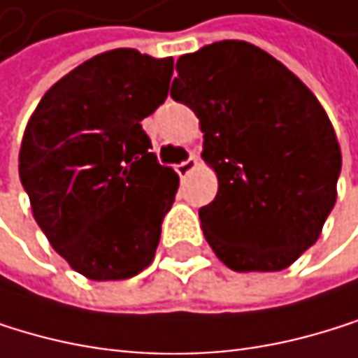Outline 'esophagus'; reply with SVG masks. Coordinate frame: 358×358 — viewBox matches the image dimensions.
Wrapping results in <instances>:
<instances>
[{"label": "esophagus", "mask_w": 358, "mask_h": 358, "mask_svg": "<svg viewBox=\"0 0 358 358\" xmlns=\"http://www.w3.org/2000/svg\"><path fill=\"white\" fill-rule=\"evenodd\" d=\"M196 164H199V159H196V155L192 153V155H189L185 162L177 164V169H175V171H177V175H179V177H187L189 173H192V171L196 169Z\"/></svg>", "instance_id": "34e87169"}]
</instances>
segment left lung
Segmentation results:
<instances>
[{
  "label": "left lung",
  "mask_w": 358,
  "mask_h": 358,
  "mask_svg": "<svg viewBox=\"0 0 358 358\" xmlns=\"http://www.w3.org/2000/svg\"><path fill=\"white\" fill-rule=\"evenodd\" d=\"M171 96L201 120L218 194L205 240L236 272H276L320 238L337 201L341 151L315 94L264 49L205 45L177 60Z\"/></svg>",
  "instance_id": "obj_1"
}]
</instances>
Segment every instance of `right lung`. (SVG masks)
<instances>
[{"label":"right lung","instance_id":"1","mask_svg":"<svg viewBox=\"0 0 358 358\" xmlns=\"http://www.w3.org/2000/svg\"><path fill=\"white\" fill-rule=\"evenodd\" d=\"M173 58L112 49L55 82L29 116L19 177L38 227L92 281L147 268L179 177L151 153L142 120L169 96Z\"/></svg>","mask_w":358,"mask_h":358}]
</instances>
